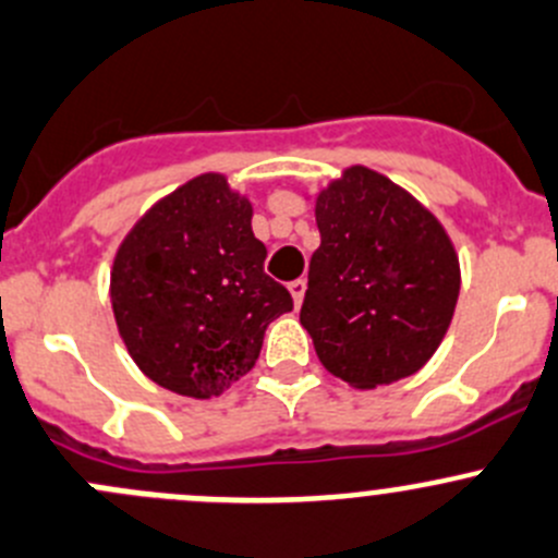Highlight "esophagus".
Listing matches in <instances>:
<instances>
[{
    "instance_id": "esophagus-1",
    "label": "esophagus",
    "mask_w": 558,
    "mask_h": 558,
    "mask_svg": "<svg viewBox=\"0 0 558 558\" xmlns=\"http://www.w3.org/2000/svg\"><path fill=\"white\" fill-rule=\"evenodd\" d=\"M287 287H290L292 301H295V308H298L303 303V295H306V279H295V281H290Z\"/></svg>"
}]
</instances>
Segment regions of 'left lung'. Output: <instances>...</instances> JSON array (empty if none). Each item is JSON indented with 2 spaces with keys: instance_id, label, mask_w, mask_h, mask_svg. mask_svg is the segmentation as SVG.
I'll use <instances>...</instances> for the list:
<instances>
[{
  "instance_id": "8db88e82",
  "label": "left lung",
  "mask_w": 558,
  "mask_h": 558,
  "mask_svg": "<svg viewBox=\"0 0 558 558\" xmlns=\"http://www.w3.org/2000/svg\"><path fill=\"white\" fill-rule=\"evenodd\" d=\"M319 250L301 325L319 363L352 388L421 372L442 344L461 290L439 219L388 175L352 165L314 201Z\"/></svg>"
}]
</instances>
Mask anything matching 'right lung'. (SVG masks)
Returning <instances> with one entry per match:
<instances>
[{"label": "right lung", "mask_w": 558, "mask_h": 558, "mask_svg": "<svg viewBox=\"0 0 558 558\" xmlns=\"http://www.w3.org/2000/svg\"><path fill=\"white\" fill-rule=\"evenodd\" d=\"M266 255L252 203L228 175L203 173L154 203L110 271L113 317L137 368L190 399H214L252 372L268 323L292 308Z\"/></svg>", "instance_id": "right-lung-1"}]
</instances>
